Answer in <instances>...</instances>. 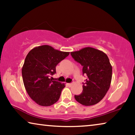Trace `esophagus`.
I'll use <instances>...</instances> for the list:
<instances>
[{
	"label": "esophagus",
	"mask_w": 135,
	"mask_h": 135,
	"mask_svg": "<svg viewBox=\"0 0 135 135\" xmlns=\"http://www.w3.org/2000/svg\"><path fill=\"white\" fill-rule=\"evenodd\" d=\"M73 84V83H68V85L69 86H71Z\"/></svg>",
	"instance_id": "esophagus-1"
}]
</instances>
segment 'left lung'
Listing matches in <instances>:
<instances>
[{"label":"left lung","mask_w":135,"mask_h":135,"mask_svg":"<svg viewBox=\"0 0 135 135\" xmlns=\"http://www.w3.org/2000/svg\"><path fill=\"white\" fill-rule=\"evenodd\" d=\"M71 55L83 66V74L88 77L85 83H83V92L75 95V99L85 106L97 104L103 99L110 87L112 66L108 56L90 47L71 52Z\"/></svg>","instance_id":"8db88e82"}]
</instances>
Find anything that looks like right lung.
Returning <instances> with one entry per match:
<instances>
[{
  "mask_svg": "<svg viewBox=\"0 0 135 135\" xmlns=\"http://www.w3.org/2000/svg\"><path fill=\"white\" fill-rule=\"evenodd\" d=\"M70 52L55 49L51 46L36 47L27 54L22 68V76L27 93L41 106H51L58 101L65 84L52 80L56 66Z\"/></svg>",
  "mask_w": 135,
  "mask_h": 135,
  "instance_id": "obj_1",
  "label": "right lung"
}]
</instances>
